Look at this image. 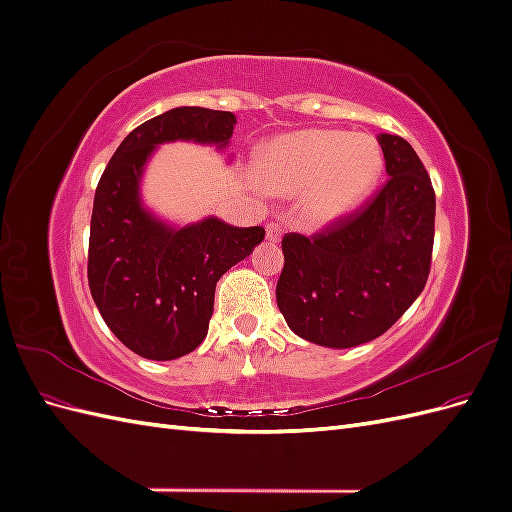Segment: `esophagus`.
Wrapping results in <instances>:
<instances>
[{
    "label": "esophagus",
    "instance_id": "34e87169",
    "mask_svg": "<svg viewBox=\"0 0 512 512\" xmlns=\"http://www.w3.org/2000/svg\"><path fill=\"white\" fill-rule=\"evenodd\" d=\"M282 235H284L282 224H277V222H269V224H267V239H269V241L277 243V241L282 239Z\"/></svg>",
    "mask_w": 512,
    "mask_h": 512
}]
</instances>
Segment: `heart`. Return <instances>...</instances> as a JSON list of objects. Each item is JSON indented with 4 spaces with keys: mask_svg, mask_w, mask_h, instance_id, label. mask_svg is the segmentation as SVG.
I'll use <instances>...</instances> for the list:
<instances>
[{
    "mask_svg": "<svg viewBox=\"0 0 512 512\" xmlns=\"http://www.w3.org/2000/svg\"><path fill=\"white\" fill-rule=\"evenodd\" d=\"M256 164L269 190L284 196L309 194L307 222L327 226L363 203L380 177L382 153L371 138L303 130L267 143Z\"/></svg>",
    "mask_w": 512,
    "mask_h": 512,
    "instance_id": "b5f03b06",
    "label": "heart"
}]
</instances>
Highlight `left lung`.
Returning a JSON list of instances; mask_svg holds the SVG:
<instances>
[{
    "label": "left lung",
    "instance_id": "8db88e82",
    "mask_svg": "<svg viewBox=\"0 0 512 512\" xmlns=\"http://www.w3.org/2000/svg\"><path fill=\"white\" fill-rule=\"evenodd\" d=\"M386 179L365 203L314 235L286 232L277 305L299 337L352 348L389 331L431 271L436 192L408 141L380 134Z\"/></svg>",
    "mask_w": 512,
    "mask_h": 512
}]
</instances>
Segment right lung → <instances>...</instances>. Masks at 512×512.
Returning <instances> with one entry per match:
<instances>
[{
	"mask_svg": "<svg viewBox=\"0 0 512 512\" xmlns=\"http://www.w3.org/2000/svg\"><path fill=\"white\" fill-rule=\"evenodd\" d=\"M237 117L179 106L141 123L113 153L91 213L87 280L100 316L123 346L151 361H173L203 344L215 284L250 256L265 228L209 218L185 228L153 220L138 200L143 164L156 145L198 141L224 147Z\"/></svg>",
	"mask_w": 512,
	"mask_h": 512,
	"instance_id": "right-lung-1",
	"label": "right lung"
}]
</instances>
